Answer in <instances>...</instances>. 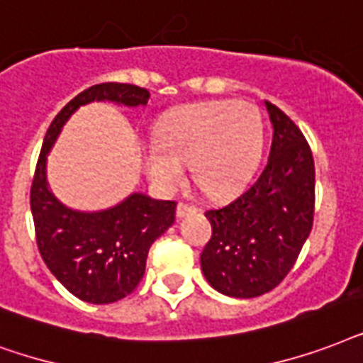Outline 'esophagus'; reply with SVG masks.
<instances>
[{"label": "esophagus", "instance_id": "esophagus-1", "mask_svg": "<svg viewBox=\"0 0 363 363\" xmlns=\"http://www.w3.org/2000/svg\"><path fill=\"white\" fill-rule=\"evenodd\" d=\"M196 208L195 206H191V204H184V202H179L178 208H176V216H178L179 220L182 218H185V216H189V213L195 212Z\"/></svg>", "mask_w": 363, "mask_h": 363}]
</instances>
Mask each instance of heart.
I'll return each instance as SVG.
<instances>
[{
    "label": "heart",
    "mask_w": 363,
    "mask_h": 363,
    "mask_svg": "<svg viewBox=\"0 0 363 363\" xmlns=\"http://www.w3.org/2000/svg\"><path fill=\"white\" fill-rule=\"evenodd\" d=\"M265 145L259 109L252 104L213 102L179 109L143 150V167L161 189H178L185 167L212 199L235 195L254 178Z\"/></svg>",
    "instance_id": "heart-1"
}]
</instances>
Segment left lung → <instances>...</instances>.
Segmentation results:
<instances>
[{
	"mask_svg": "<svg viewBox=\"0 0 363 363\" xmlns=\"http://www.w3.org/2000/svg\"><path fill=\"white\" fill-rule=\"evenodd\" d=\"M272 143L263 172L225 206L208 210L212 238L201 254L204 278L237 299L277 288L313 229L314 161L307 140L282 109L263 102Z\"/></svg>",
	"mask_w": 363,
	"mask_h": 363,
	"instance_id": "obj_1",
	"label": "left lung"
}]
</instances>
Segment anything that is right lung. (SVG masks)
Masks as SVG:
<instances>
[{
    "mask_svg": "<svg viewBox=\"0 0 363 363\" xmlns=\"http://www.w3.org/2000/svg\"><path fill=\"white\" fill-rule=\"evenodd\" d=\"M147 100L145 89L126 83H102L77 94L50 123L33 176L30 206L39 254L69 294L92 305L115 303L134 291L145 272L151 244L176 220V202L134 191L106 210H74L50 191L47 157L81 106L113 102L136 108Z\"/></svg>",
    "mask_w": 363,
    "mask_h": 363,
    "instance_id": "obj_1",
    "label": "right lung"
}]
</instances>
